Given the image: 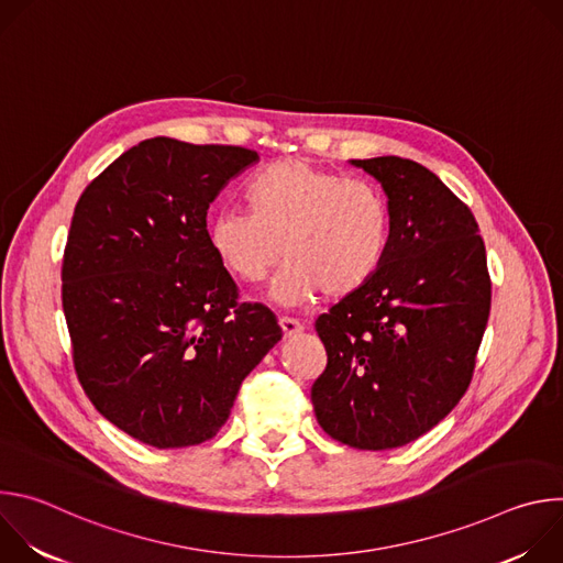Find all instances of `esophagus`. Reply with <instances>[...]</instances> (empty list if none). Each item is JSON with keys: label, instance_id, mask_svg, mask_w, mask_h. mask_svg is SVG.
<instances>
[{"label": "esophagus", "instance_id": "obj_1", "mask_svg": "<svg viewBox=\"0 0 563 563\" xmlns=\"http://www.w3.org/2000/svg\"><path fill=\"white\" fill-rule=\"evenodd\" d=\"M280 330H283V334H285V339H291V336H296V334H300L302 332V325L298 323L296 318H287V316H283L280 320Z\"/></svg>", "mask_w": 563, "mask_h": 563}]
</instances>
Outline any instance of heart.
<instances>
[{"instance_id":"heart-1","label":"heart","mask_w":563,"mask_h":563,"mask_svg":"<svg viewBox=\"0 0 563 563\" xmlns=\"http://www.w3.org/2000/svg\"><path fill=\"white\" fill-rule=\"evenodd\" d=\"M247 211H222L209 224V247L240 283H263L283 261L272 296L302 305L320 291L343 300L380 269L391 235L385 194L302 159H278L245 189Z\"/></svg>"}]
</instances>
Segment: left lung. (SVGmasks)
I'll return each instance as SVG.
<instances>
[{
  "label": "left lung",
  "instance_id": "left-lung-1",
  "mask_svg": "<svg viewBox=\"0 0 563 563\" xmlns=\"http://www.w3.org/2000/svg\"><path fill=\"white\" fill-rule=\"evenodd\" d=\"M391 211L380 269L320 313L328 367L311 385L316 419L356 450H391L430 432L465 394L490 316L486 245L467 209L415 159H352Z\"/></svg>",
  "mask_w": 563,
  "mask_h": 563
}]
</instances>
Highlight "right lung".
I'll use <instances>...</instances> for the list:
<instances>
[{
  "mask_svg": "<svg viewBox=\"0 0 563 563\" xmlns=\"http://www.w3.org/2000/svg\"><path fill=\"white\" fill-rule=\"evenodd\" d=\"M254 163L243 146L151 137L75 205L62 263L75 372L96 410L146 445L216 437L283 339L272 309L238 302L207 238L209 205Z\"/></svg>",
  "mask_w": 563,
  "mask_h": 563,
  "instance_id": "1",
  "label": "right lung"
}]
</instances>
